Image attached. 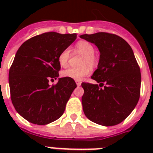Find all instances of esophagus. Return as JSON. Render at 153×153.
<instances>
[{
	"mask_svg": "<svg viewBox=\"0 0 153 153\" xmlns=\"http://www.w3.org/2000/svg\"><path fill=\"white\" fill-rule=\"evenodd\" d=\"M76 84H77V86H81V82L77 81Z\"/></svg>",
	"mask_w": 153,
	"mask_h": 153,
	"instance_id": "34e87169",
	"label": "esophagus"
}]
</instances>
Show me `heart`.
Listing matches in <instances>:
<instances>
[{
  "mask_svg": "<svg viewBox=\"0 0 153 153\" xmlns=\"http://www.w3.org/2000/svg\"><path fill=\"white\" fill-rule=\"evenodd\" d=\"M74 50L77 52L84 55V57L82 61V67H78V68H68L62 71V75L65 78L79 81L90 73V67L87 65L91 66V67H94L96 64L97 61H96V58L94 56L95 50H94L93 45L90 42L86 41V40L79 41L75 45ZM69 57V49H65L60 53L58 57V61L61 67H67Z\"/></svg>",
  "mask_w": 153,
  "mask_h": 153,
  "instance_id": "b5f03b06",
  "label": "heart"
}]
</instances>
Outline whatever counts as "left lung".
Returning a JSON list of instances; mask_svg holds the SVG:
<instances>
[{"instance_id": "1", "label": "left lung", "mask_w": 153, "mask_h": 153, "mask_svg": "<svg viewBox=\"0 0 153 153\" xmlns=\"http://www.w3.org/2000/svg\"><path fill=\"white\" fill-rule=\"evenodd\" d=\"M80 38L100 51L98 69L91 76L99 85L82 83L84 114L101 126H116L132 113L139 101L140 67L129 44L117 35L97 32Z\"/></svg>"}]
</instances>
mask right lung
<instances>
[{
    "label": "right lung",
    "mask_w": 153,
    "mask_h": 153,
    "mask_svg": "<svg viewBox=\"0 0 153 153\" xmlns=\"http://www.w3.org/2000/svg\"><path fill=\"white\" fill-rule=\"evenodd\" d=\"M76 34L46 32L27 39L16 51L8 74L11 100L20 116L44 126L62 116L76 88L73 79L59 78L58 57L76 39Z\"/></svg>",
    "instance_id": "right-lung-1"
}]
</instances>
